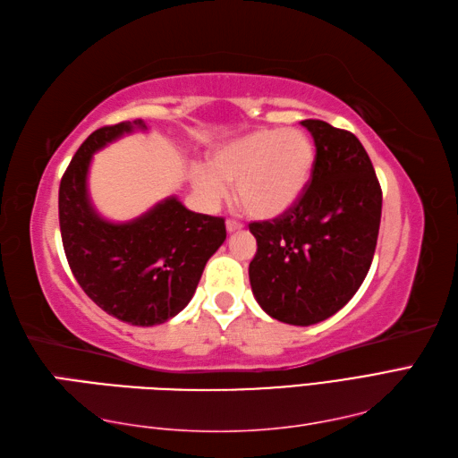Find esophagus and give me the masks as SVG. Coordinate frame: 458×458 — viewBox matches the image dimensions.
Segmentation results:
<instances>
[{
	"label": "esophagus",
	"instance_id": "obj_1",
	"mask_svg": "<svg viewBox=\"0 0 458 458\" xmlns=\"http://www.w3.org/2000/svg\"><path fill=\"white\" fill-rule=\"evenodd\" d=\"M225 227H227V233H235V231H241V229H242V223H239V221H235V219H227Z\"/></svg>",
	"mask_w": 458,
	"mask_h": 458
}]
</instances>
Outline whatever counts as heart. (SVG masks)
<instances>
[{
  "label": "heart",
  "mask_w": 458,
  "mask_h": 458,
  "mask_svg": "<svg viewBox=\"0 0 458 458\" xmlns=\"http://www.w3.org/2000/svg\"><path fill=\"white\" fill-rule=\"evenodd\" d=\"M315 166V145L301 130L260 128L221 143L208 169L192 173L198 198L209 208L235 186V198L250 217L274 219L303 196Z\"/></svg>",
  "instance_id": "b5f03b06"
}]
</instances>
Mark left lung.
I'll use <instances>...</instances> for the list:
<instances>
[{
	"label": "left lung",
	"mask_w": 458,
	"mask_h": 458,
	"mask_svg": "<svg viewBox=\"0 0 458 458\" xmlns=\"http://www.w3.org/2000/svg\"><path fill=\"white\" fill-rule=\"evenodd\" d=\"M315 140V166L299 202L249 225L254 299L272 318L309 327L348 303L369 272L383 192L361 141L322 120L301 122Z\"/></svg>",
	"instance_id": "obj_1"
}]
</instances>
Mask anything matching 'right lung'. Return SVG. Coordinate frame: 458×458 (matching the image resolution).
<instances>
[{
  "instance_id": "add662e5",
  "label": "right lung",
  "mask_w": 458,
  "mask_h": 458,
  "mask_svg": "<svg viewBox=\"0 0 458 458\" xmlns=\"http://www.w3.org/2000/svg\"><path fill=\"white\" fill-rule=\"evenodd\" d=\"M145 128L133 120L95 130L65 169L58 196L62 242L77 284L105 313L133 327L163 325L181 313L227 237L225 219L196 214L176 196L126 223L97 214L87 192L93 153Z\"/></svg>"
}]
</instances>
